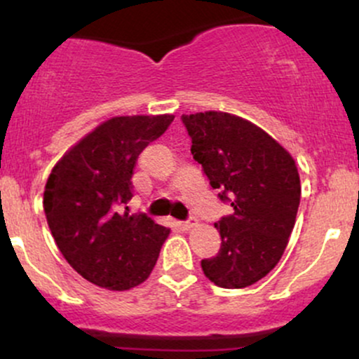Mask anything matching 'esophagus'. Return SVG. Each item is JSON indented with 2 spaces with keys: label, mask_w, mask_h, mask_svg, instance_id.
<instances>
[{
  "label": "esophagus",
  "mask_w": 359,
  "mask_h": 359,
  "mask_svg": "<svg viewBox=\"0 0 359 359\" xmlns=\"http://www.w3.org/2000/svg\"><path fill=\"white\" fill-rule=\"evenodd\" d=\"M196 224H197V219H196V217H194V216H189L187 219L180 222V228L185 229V231H189V229L194 228V226H196Z\"/></svg>",
  "instance_id": "obj_1"
}]
</instances>
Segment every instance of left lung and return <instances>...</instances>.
<instances>
[{
  "label": "left lung",
  "instance_id": "1",
  "mask_svg": "<svg viewBox=\"0 0 359 359\" xmlns=\"http://www.w3.org/2000/svg\"><path fill=\"white\" fill-rule=\"evenodd\" d=\"M191 154L221 203L233 214L216 222L221 248L201 262L217 287L243 288L282 258L300 204V179L290 154L262 128L234 114H184Z\"/></svg>",
  "mask_w": 359,
  "mask_h": 359
}]
</instances>
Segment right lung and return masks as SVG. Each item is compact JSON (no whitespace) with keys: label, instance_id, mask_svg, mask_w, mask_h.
Returning a JSON list of instances; mask_svg holds the SVG:
<instances>
[{"label":"right lung","instance_id":"obj_1","mask_svg":"<svg viewBox=\"0 0 359 359\" xmlns=\"http://www.w3.org/2000/svg\"><path fill=\"white\" fill-rule=\"evenodd\" d=\"M172 121V114L111 118L62 156L48 177L43 209L53 240L94 285L128 290L154 270L170 229L143 212H123V205L133 197L138 155Z\"/></svg>","mask_w":359,"mask_h":359}]
</instances>
